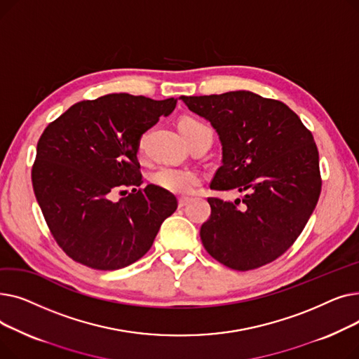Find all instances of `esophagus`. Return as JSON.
<instances>
[{
  "instance_id": "esophagus-1",
  "label": "esophagus",
  "mask_w": 359,
  "mask_h": 359,
  "mask_svg": "<svg viewBox=\"0 0 359 359\" xmlns=\"http://www.w3.org/2000/svg\"><path fill=\"white\" fill-rule=\"evenodd\" d=\"M189 201H191V198H187V196H182V198H179V208H183L184 205L189 203Z\"/></svg>"
}]
</instances>
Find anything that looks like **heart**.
I'll return each mask as SVG.
<instances>
[{
  "label": "heart",
  "instance_id": "obj_1",
  "mask_svg": "<svg viewBox=\"0 0 359 359\" xmlns=\"http://www.w3.org/2000/svg\"><path fill=\"white\" fill-rule=\"evenodd\" d=\"M179 129L186 141L201 134V132L211 130L202 121L196 118H189V116L180 119ZM142 142L144 140L140 141V148H142ZM151 180H153L156 186L161 187V189L170 194L189 195L195 192L196 187L201 184L202 177L198 172H195V170L164 165L157 170V172L153 175V177H151Z\"/></svg>",
  "mask_w": 359,
  "mask_h": 359
}]
</instances>
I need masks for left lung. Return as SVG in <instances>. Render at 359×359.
Masks as SVG:
<instances>
[{"mask_svg":"<svg viewBox=\"0 0 359 359\" xmlns=\"http://www.w3.org/2000/svg\"><path fill=\"white\" fill-rule=\"evenodd\" d=\"M182 100L211 122L222 145L211 189L246 192L234 202L208 198L205 250L234 271L273 262L304 230L322 191L311 132L287 104L246 90Z\"/></svg>","mask_w":359,"mask_h":359,"instance_id":"1","label":"left lung"}]
</instances>
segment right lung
<instances>
[{"instance_id": "1", "label": "right lung", "mask_w": 359, "mask_h": 359, "mask_svg": "<svg viewBox=\"0 0 359 359\" xmlns=\"http://www.w3.org/2000/svg\"><path fill=\"white\" fill-rule=\"evenodd\" d=\"M176 99L126 93L72 104L46 126L32 168L33 191L60 248L75 262L116 271L153 246L177 199L142 184L137 153L145 130L168 116ZM130 187L119 201L112 192Z\"/></svg>"}]
</instances>
